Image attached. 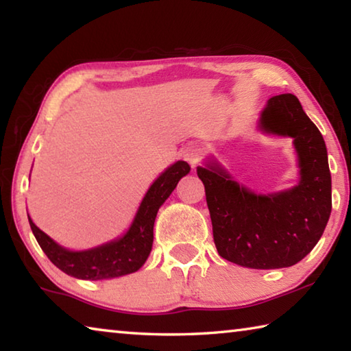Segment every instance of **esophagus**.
<instances>
[{"instance_id": "1", "label": "esophagus", "mask_w": 351, "mask_h": 351, "mask_svg": "<svg viewBox=\"0 0 351 351\" xmlns=\"http://www.w3.org/2000/svg\"><path fill=\"white\" fill-rule=\"evenodd\" d=\"M201 154H203V150H201L198 145H189L186 150H184L182 156H184V159H186V161H189L195 167V165L199 162Z\"/></svg>"}]
</instances>
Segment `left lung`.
<instances>
[{"label":"left lung","instance_id":"8db88e82","mask_svg":"<svg viewBox=\"0 0 351 351\" xmlns=\"http://www.w3.org/2000/svg\"><path fill=\"white\" fill-rule=\"evenodd\" d=\"M257 128L293 139L299 181L278 192L243 186L217 158L197 167L206 189L213 241L223 258L251 269L295 265L317 245L331 213V175L322 134L294 94L268 100Z\"/></svg>","mask_w":351,"mask_h":351}]
</instances>
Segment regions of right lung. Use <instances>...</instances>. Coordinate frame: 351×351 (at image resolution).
<instances>
[{
    "instance_id": "1",
    "label": "right lung",
    "mask_w": 351,
    "mask_h": 351,
    "mask_svg": "<svg viewBox=\"0 0 351 351\" xmlns=\"http://www.w3.org/2000/svg\"><path fill=\"white\" fill-rule=\"evenodd\" d=\"M189 171L190 165L186 161H176L165 169L148 187L130 228L114 240L83 251H73L45 234L27 213L32 234L47 258L71 277L82 280H108L133 274L142 268L152 252L153 226L159 207Z\"/></svg>"
}]
</instances>
